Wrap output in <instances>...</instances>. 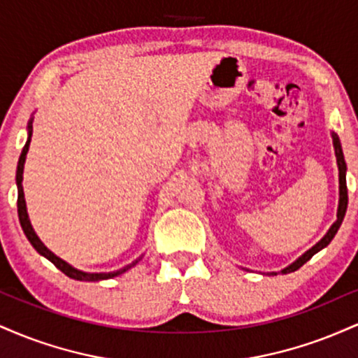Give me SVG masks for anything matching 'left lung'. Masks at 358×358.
I'll return each mask as SVG.
<instances>
[{"instance_id": "obj_1", "label": "left lung", "mask_w": 358, "mask_h": 358, "mask_svg": "<svg viewBox=\"0 0 358 358\" xmlns=\"http://www.w3.org/2000/svg\"><path fill=\"white\" fill-rule=\"evenodd\" d=\"M331 138H334V148H335V156H336V165H338V183H340V199H338V210H336V220L334 222V225H331L330 229H328V232L324 234L323 239L320 242H316V244L311 248L310 250H306L305 254H303L301 257H298L296 261L293 262V264H289L287 268H285L281 271L282 274H287V273H293V271H296L301 268L303 264H305L306 261H310L311 257L315 256L316 252H320L323 248H327L328 244H330L331 239L335 237V234L338 232L340 225H342L343 222V217H345V212H347V205H348V195H347V178H345V173H347V163H345V158H343V151H342V145H340V139L336 136L335 133H331ZM269 274H276V273H269Z\"/></svg>"}]
</instances>
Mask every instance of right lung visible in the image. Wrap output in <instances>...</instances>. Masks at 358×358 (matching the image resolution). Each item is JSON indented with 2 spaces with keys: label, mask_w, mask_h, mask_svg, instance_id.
I'll return each instance as SVG.
<instances>
[{
  "label": "right lung",
  "mask_w": 358,
  "mask_h": 358,
  "mask_svg": "<svg viewBox=\"0 0 358 358\" xmlns=\"http://www.w3.org/2000/svg\"><path fill=\"white\" fill-rule=\"evenodd\" d=\"M31 122H34V119H30V122H28V139H27V145L23 146V151L22 155H20V159H18V168H16V187H18V217H20V224H22V229L24 232V236H27V239L30 241V244L34 245L35 250L38 254H42L43 257H47L48 261L53 262V264L59 268L62 273L67 274L69 278L72 279H77V281H102V279H110V278H116L119 274L126 273L127 269H131L133 266H136L139 261H141V257H138L136 261H133L131 264L124 266L122 269H117V271H113V273H84V271H79L76 268H72L69 262H65L64 259L57 257L55 254L52 252L50 249H47V245L43 244L42 241L38 239V236H36L34 227H31L30 224V219H28V212H27V203H24V193H23V168H24V159H27V153H28V148H30V141H31Z\"/></svg>",
  "instance_id": "add662e5"
}]
</instances>
